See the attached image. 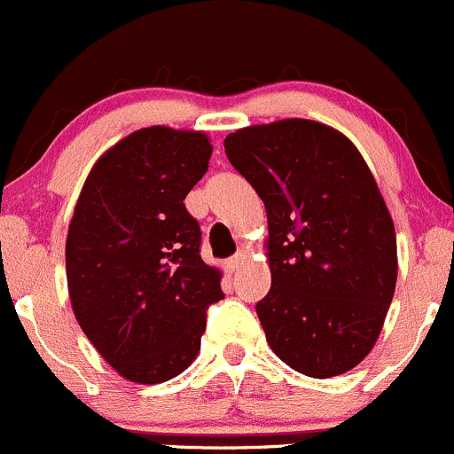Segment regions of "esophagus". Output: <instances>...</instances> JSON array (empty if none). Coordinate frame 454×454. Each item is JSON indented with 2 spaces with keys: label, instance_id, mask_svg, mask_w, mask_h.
Returning a JSON list of instances; mask_svg holds the SVG:
<instances>
[{
  "label": "esophagus",
  "instance_id": "obj_1",
  "mask_svg": "<svg viewBox=\"0 0 454 454\" xmlns=\"http://www.w3.org/2000/svg\"><path fill=\"white\" fill-rule=\"evenodd\" d=\"M245 260H247V251H238L236 255L229 257V262H227L229 270H238V268L245 264Z\"/></svg>",
  "mask_w": 454,
  "mask_h": 454
}]
</instances>
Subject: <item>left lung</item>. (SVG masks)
Here are the masks:
<instances>
[{"label":"left lung","instance_id":"8db88e82","mask_svg":"<svg viewBox=\"0 0 454 454\" xmlns=\"http://www.w3.org/2000/svg\"><path fill=\"white\" fill-rule=\"evenodd\" d=\"M225 153L266 206V342L307 377L348 372L377 344L398 275L374 175L342 131L309 119L236 129Z\"/></svg>","mask_w":454,"mask_h":454}]
</instances>
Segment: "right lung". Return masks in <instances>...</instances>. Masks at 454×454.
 I'll return each instance as SVG.
<instances>
[{
  "instance_id": "right-lung-1",
  "label": "right lung",
  "mask_w": 454,
  "mask_h": 454,
  "mask_svg": "<svg viewBox=\"0 0 454 454\" xmlns=\"http://www.w3.org/2000/svg\"><path fill=\"white\" fill-rule=\"evenodd\" d=\"M209 155L206 131L136 129L97 160L73 209L65 253L73 314L131 383L182 374L201 350L206 307L225 296L184 206Z\"/></svg>"
}]
</instances>
